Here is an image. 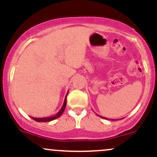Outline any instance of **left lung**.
I'll list each match as a JSON object with an SVG mask.
<instances>
[{"mask_svg": "<svg viewBox=\"0 0 157 157\" xmlns=\"http://www.w3.org/2000/svg\"><path fill=\"white\" fill-rule=\"evenodd\" d=\"M98 115V114H97ZM99 117H101V118H102V119H106V120H111V119H107V118H105V117H102V116H100V115H98Z\"/></svg>", "mask_w": 157, "mask_h": 157, "instance_id": "1", "label": "left lung"}]
</instances>
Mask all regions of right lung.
Instances as JSON below:
<instances>
[{
  "mask_svg": "<svg viewBox=\"0 0 157 157\" xmlns=\"http://www.w3.org/2000/svg\"><path fill=\"white\" fill-rule=\"evenodd\" d=\"M67 95H68V93L66 94V97H65L63 105L62 108H61V109L60 110V111H58V112L56 113L55 115H54V116H52V117H48L37 118V117H31V118L33 119L34 120H35V121H37V122H50V121H52V120H56V119H57L58 117H60L61 115H62V113H63L65 109H66V97H67Z\"/></svg>",
  "mask_w": 157,
  "mask_h": 157,
  "instance_id": "obj_1",
  "label": "right lung"
}]
</instances>
